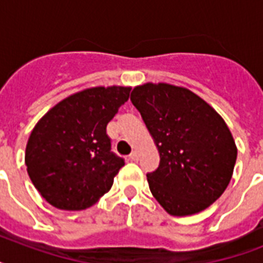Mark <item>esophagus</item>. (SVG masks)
Here are the masks:
<instances>
[{
    "label": "esophagus",
    "mask_w": 263,
    "mask_h": 263,
    "mask_svg": "<svg viewBox=\"0 0 263 263\" xmlns=\"http://www.w3.org/2000/svg\"><path fill=\"white\" fill-rule=\"evenodd\" d=\"M129 160L134 161V162H136V161L139 160V154H138V152H132L131 156H129Z\"/></svg>",
    "instance_id": "obj_1"
}]
</instances>
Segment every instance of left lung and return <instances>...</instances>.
I'll list each match as a JSON object with an SVG mask.
<instances>
[{
    "mask_svg": "<svg viewBox=\"0 0 263 263\" xmlns=\"http://www.w3.org/2000/svg\"><path fill=\"white\" fill-rule=\"evenodd\" d=\"M131 101L160 153V166L147 173L153 196L180 217L214 203L228 187L237 157L222 117L192 91L166 83L138 86Z\"/></svg>",
    "mask_w": 263,
    "mask_h": 263,
    "instance_id": "obj_1",
    "label": "left lung"
}]
</instances>
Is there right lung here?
<instances>
[{
    "mask_svg": "<svg viewBox=\"0 0 263 263\" xmlns=\"http://www.w3.org/2000/svg\"><path fill=\"white\" fill-rule=\"evenodd\" d=\"M129 87H94L51 107L32 129L27 172L45 199L61 210L90 208L113 185L124 158L111 152L106 127Z\"/></svg>",
    "mask_w": 263,
    "mask_h": 263,
    "instance_id": "right-lung-1",
    "label": "right lung"
}]
</instances>
